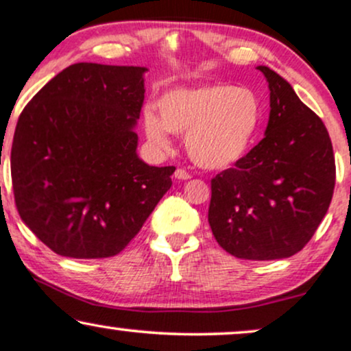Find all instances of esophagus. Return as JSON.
<instances>
[{"label":"esophagus","mask_w":351,"mask_h":351,"mask_svg":"<svg viewBox=\"0 0 351 351\" xmlns=\"http://www.w3.org/2000/svg\"><path fill=\"white\" fill-rule=\"evenodd\" d=\"M175 178L184 181V180L191 178V175H189V173H188L186 170H183V168H178V170L175 171Z\"/></svg>","instance_id":"1"}]
</instances>
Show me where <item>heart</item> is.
I'll use <instances>...</instances> for the list:
<instances>
[{"mask_svg":"<svg viewBox=\"0 0 351 351\" xmlns=\"http://www.w3.org/2000/svg\"><path fill=\"white\" fill-rule=\"evenodd\" d=\"M145 108V135L156 150L170 148L171 134L186 135L189 158L206 170H224L247 152L263 120V106L251 88L228 84L173 88Z\"/></svg>","mask_w":351,"mask_h":351,"instance_id":"heart-1","label":"heart"}]
</instances>
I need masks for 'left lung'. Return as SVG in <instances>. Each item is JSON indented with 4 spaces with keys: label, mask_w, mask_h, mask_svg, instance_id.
<instances>
[{
    "label": "left lung",
    "mask_w": 351,
    "mask_h": 351,
    "mask_svg": "<svg viewBox=\"0 0 351 351\" xmlns=\"http://www.w3.org/2000/svg\"><path fill=\"white\" fill-rule=\"evenodd\" d=\"M271 90L264 138L211 180L208 221L217 244L239 259L297 254L327 215L335 156L327 128L277 72L257 66Z\"/></svg>",
    "instance_id": "obj_1"
}]
</instances>
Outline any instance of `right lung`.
I'll return each mask as SVG.
<instances>
[{
    "label": "right lung",
    "mask_w": 351,
    "mask_h": 351,
    "mask_svg": "<svg viewBox=\"0 0 351 351\" xmlns=\"http://www.w3.org/2000/svg\"><path fill=\"white\" fill-rule=\"evenodd\" d=\"M147 67L79 62L24 107L11 148L23 223L74 259L119 254L171 186L175 167L138 158Z\"/></svg>",
    "instance_id": "add662e5"
}]
</instances>
